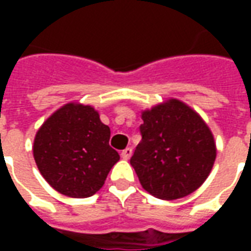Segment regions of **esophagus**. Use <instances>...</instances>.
Instances as JSON below:
<instances>
[{
  "instance_id": "34e87169",
  "label": "esophagus",
  "mask_w": 251,
  "mask_h": 251,
  "mask_svg": "<svg viewBox=\"0 0 251 251\" xmlns=\"http://www.w3.org/2000/svg\"><path fill=\"white\" fill-rule=\"evenodd\" d=\"M131 154H133V149L131 148H126L125 151H122V153H121V156H122L124 160H129L131 157Z\"/></svg>"
}]
</instances>
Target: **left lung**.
<instances>
[{
  "instance_id": "left-lung-1",
  "label": "left lung",
  "mask_w": 251,
  "mask_h": 251,
  "mask_svg": "<svg viewBox=\"0 0 251 251\" xmlns=\"http://www.w3.org/2000/svg\"><path fill=\"white\" fill-rule=\"evenodd\" d=\"M141 118L142 140L130 164L142 188L163 200L192 194L215 163L210 127L194 109L175 98L144 110Z\"/></svg>"
}]
</instances>
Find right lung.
<instances>
[{"label": "right lung", "mask_w": 251, "mask_h": 251, "mask_svg": "<svg viewBox=\"0 0 251 251\" xmlns=\"http://www.w3.org/2000/svg\"><path fill=\"white\" fill-rule=\"evenodd\" d=\"M109 140L110 127L93 106L70 102L37 130L33 157L52 188L70 198H88L102 188L120 160Z\"/></svg>", "instance_id": "add662e5"}]
</instances>
